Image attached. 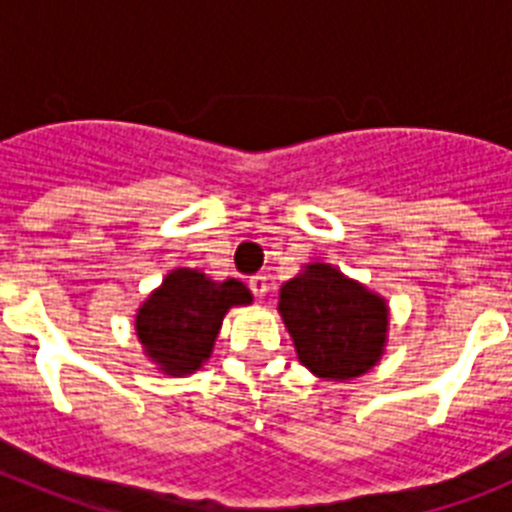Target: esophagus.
I'll return each mask as SVG.
<instances>
[{
  "mask_svg": "<svg viewBox=\"0 0 512 512\" xmlns=\"http://www.w3.org/2000/svg\"><path fill=\"white\" fill-rule=\"evenodd\" d=\"M248 287H251V292L256 297H264L269 292V282H266L264 274H256V277L248 279Z\"/></svg>",
  "mask_w": 512,
  "mask_h": 512,
  "instance_id": "esophagus-1",
  "label": "esophagus"
}]
</instances>
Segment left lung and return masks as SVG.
Listing matches in <instances>:
<instances>
[{"label":"left lung","mask_w":512,"mask_h":512,"mask_svg":"<svg viewBox=\"0 0 512 512\" xmlns=\"http://www.w3.org/2000/svg\"><path fill=\"white\" fill-rule=\"evenodd\" d=\"M279 312L297 356L323 379H354L384 351L387 305L328 264H310L279 292Z\"/></svg>","instance_id":"1"}]
</instances>
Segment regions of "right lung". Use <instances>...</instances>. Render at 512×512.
Listing matches in <instances>:
<instances>
[{"label": "right lung", "instance_id": "right-lung-1", "mask_svg": "<svg viewBox=\"0 0 512 512\" xmlns=\"http://www.w3.org/2000/svg\"><path fill=\"white\" fill-rule=\"evenodd\" d=\"M238 279L212 282L194 269H174L138 310L135 330L146 354L166 374H192L210 356L225 312L248 305Z\"/></svg>", "mask_w": 512, "mask_h": 512}]
</instances>
